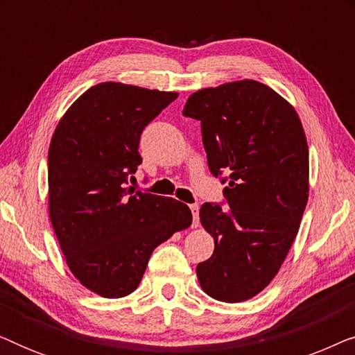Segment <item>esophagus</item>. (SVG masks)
I'll use <instances>...</instances> for the list:
<instances>
[{"mask_svg": "<svg viewBox=\"0 0 355 355\" xmlns=\"http://www.w3.org/2000/svg\"><path fill=\"white\" fill-rule=\"evenodd\" d=\"M192 211V226L197 227L198 226V205H189Z\"/></svg>", "mask_w": 355, "mask_h": 355, "instance_id": "obj_1", "label": "esophagus"}]
</instances>
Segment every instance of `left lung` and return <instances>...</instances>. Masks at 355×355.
I'll return each instance as SVG.
<instances>
[{
  "label": "left lung",
  "mask_w": 355,
  "mask_h": 355,
  "mask_svg": "<svg viewBox=\"0 0 355 355\" xmlns=\"http://www.w3.org/2000/svg\"><path fill=\"white\" fill-rule=\"evenodd\" d=\"M182 114L200 121L210 171L230 173V210L200 208L215 250L197 265L198 283L213 299L242 302L273 281L297 236L309 200L302 123L288 100L250 79L197 90Z\"/></svg>",
  "instance_id": "1"
}]
</instances>
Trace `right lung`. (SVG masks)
Wrapping results in <instances>:
<instances>
[{
	"mask_svg": "<svg viewBox=\"0 0 355 355\" xmlns=\"http://www.w3.org/2000/svg\"><path fill=\"white\" fill-rule=\"evenodd\" d=\"M178 92L101 82L58 123L48 150V211L71 273L106 299L137 289L152 252L192 225L176 198L135 192L140 134Z\"/></svg>",
	"mask_w": 355,
	"mask_h": 355,
	"instance_id": "obj_1",
	"label": "right lung"
}]
</instances>
